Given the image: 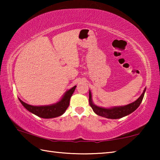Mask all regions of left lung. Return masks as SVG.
I'll return each instance as SVG.
<instances>
[{"mask_svg":"<svg viewBox=\"0 0 160 160\" xmlns=\"http://www.w3.org/2000/svg\"><path fill=\"white\" fill-rule=\"evenodd\" d=\"M145 92V89L144 91H143L142 94L140 96L139 98L136 101L131 103V104H129L128 105H126V106L123 107H117L110 108V109H105V108L97 107L93 104L92 101V94L90 91V93H89V103H90V107H92V109H93L96 114L107 118H120L123 117V116H126L130 114V113H131L132 112H133L134 111L140 106V104H141V102L142 101L143 97H144Z\"/></svg>","mask_w":160,"mask_h":160,"instance_id":"left-lung-1","label":"left lung"}]
</instances>
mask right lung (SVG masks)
<instances>
[{
    "label": "right lung",
    "mask_w": 160,
    "mask_h": 160,
    "mask_svg": "<svg viewBox=\"0 0 160 160\" xmlns=\"http://www.w3.org/2000/svg\"><path fill=\"white\" fill-rule=\"evenodd\" d=\"M75 88H76V86H74L70 90H68L64 94L63 98L61 99V101L55 104L49 105V106H32V105L28 104L22 102L20 99H19V100L25 109L34 114L38 116L39 117L44 118H55L61 116L66 112L67 108L69 106L70 97L73 94Z\"/></svg>",
    "instance_id": "right-lung-1"
}]
</instances>
